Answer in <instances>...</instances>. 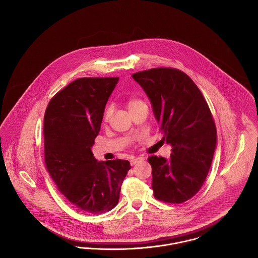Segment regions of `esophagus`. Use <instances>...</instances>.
Masks as SVG:
<instances>
[{
	"mask_svg": "<svg viewBox=\"0 0 258 258\" xmlns=\"http://www.w3.org/2000/svg\"><path fill=\"white\" fill-rule=\"evenodd\" d=\"M142 161H144V158H143V157H137V158L132 159V160L130 161V164H131V166H134V165H136V164H138V163H141Z\"/></svg>",
	"mask_w": 258,
	"mask_h": 258,
	"instance_id": "obj_1",
	"label": "esophagus"
}]
</instances>
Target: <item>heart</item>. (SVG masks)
<instances>
[{
    "mask_svg": "<svg viewBox=\"0 0 258 258\" xmlns=\"http://www.w3.org/2000/svg\"><path fill=\"white\" fill-rule=\"evenodd\" d=\"M143 104H145V102L142 99H140V98H138L136 96H129L126 99V106H127L128 110L130 111V112L134 110L135 108H137L138 106L143 105ZM111 114H112V111H111L110 107L108 106V107L105 108L104 113H103V120L107 121L110 118Z\"/></svg>",
    "mask_w": 258,
    "mask_h": 258,
    "instance_id": "b5f03b06",
    "label": "heart"
}]
</instances>
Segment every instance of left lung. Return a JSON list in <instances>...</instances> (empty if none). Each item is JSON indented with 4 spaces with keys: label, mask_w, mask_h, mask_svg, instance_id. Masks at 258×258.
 I'll list each match as a JSON object with an SVG mask.
<instances>
[{
    "label": "left lung",
    "mask_w": 258,
    "mask_h": 258,
    "mask_svg": "<svg viewBox=\"0 0 258 258\" xmlns=\"http://www.w3.org/2000/svg\"><path fill=\"white\" fill-rule=\"evenodd\" d=\"M152 103L171 158L150 156L154 197L168 204L191 199L205 183L216 144L217 128L210 107L188 75L157 68L132 74Z\"/></svg>",
    "instance_id": "1"
}]
</instances>
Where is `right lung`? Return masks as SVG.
Returning a JSON list of instances; mask_svg holds the SVG:
<instances>
[{
  "label": "right lung",
  "mask_w": 258,
  "mask_h": 258,
  "mask_svg": "<svg viewBox=\"0 0 258 258\" xmlns=\"http://www.w3.org/2000/svg\"><path fill=\"white\" fill-rule=\"evenodd\" d=\"M118 79H75L50 99L44 113L46 170L66 199L86 214L111 211L131 169L126 160L98 162L91 152Z\"/></svg>",
  "instance_id": "1"
}]
</instances>
